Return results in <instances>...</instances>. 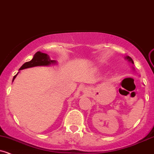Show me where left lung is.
Returning a JSON list of instances; mask_svg holds the SVG:
<instances>
[{
  "mask_svg": "<svg viewBox=\"0 0 154 154\" xmlns=\"http://www.w3.org/2000/svg\"><path fill=\"white\" fill-rule=\"evenodd\" d=\"M126 59H128L129 61H130V62H131L132 63H134V61H133V60H132L131 57H130L128 56V57H126Z\"/></svg>",
  "mask_w": 154,
  "mask_h": 154,
  "instance_id": "obj_1",
  "label": "left lung"
}]
</instances>
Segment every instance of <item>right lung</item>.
Instances as JSON below:
<instances>
[{
  "instance_id": "right-lung-1",
  "label": "right lung",
  "mask_w": 154,
  "mask_h": 154,
  "mask_svg": "<svg viewBox=\"0 0 154 154\" xmlns=\"http://www.w3.org/2000/svg\"><path fill=\"white\" fill-rule=\"evenodd\" d=\"M55 62H56L55 60H51L49 59V57H48V54L41 52V51H38L37 53H35V54L34 55L32 60L25 63L20 68L19 70L27 69V68L34 67V66H48V65L51 63H54ZM17 74L14 76V77H13V80H14V78L16 77Z\"/></svg>"
}]
</instances>
